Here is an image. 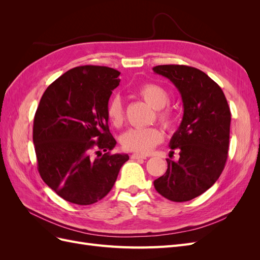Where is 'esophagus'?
<instances>
[{
    "instance_id": "esophagus-1",
    "label": "esophagus",
    "mask_w": 260,
    "mask_h": 260,
    "mask_svg": "<svg viewBox=\"0 0 260 260\" xmlns=\"http://www.w3.org/2000/svg\"><path fill=\"white\" fill-rule=\"evenodd\" d=\"M131 158L132 159H146V156L141 155V154H132Z\"/></svg>"
}]
</instances>
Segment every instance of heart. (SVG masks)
I'll return each mask as SVG.
<instances>
[{"instance_id": "b5f03b06", "label": "heart", "mask_w": 260, "mask_h": 260, "mask_svg": "<svg viewBox=\"0 0 260 260\" xmlns=\"http://www.w3.org/2000/svg\"><path fill=\"white\" fill-rule=\"evenodd\" d=\"M138 94L147 104L157 109L156 116L165 127L169 128L170 125H172L174 116H172L170 111L164 108L169 103L170 96L168 92L162 86L156 83H144L138 88ZM106 113L109 121L116 125V127H119L123 122V103L121 98L118 94H115L109 100ZM162 140V132L158 128L149 127L144 129H130L122 135L121 145L125 151L147 154L156 145L161 143Z\"/></svg>"}]
</instances>
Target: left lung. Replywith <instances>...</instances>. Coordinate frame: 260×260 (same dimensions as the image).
<instances>
[{"label": "left lung", "mask_w": 260, "mask_h": 260, "mask_svg": "<svg viewBox=\"0 0 260 260\" xmlns=\"http://www.w3.org/2000/svg\"><path fill=\"white\" fill-rule=\"evenodd\" d=\"M153 70L175 84L184 108L169 143L180 158L166 159V174L154 181V186L169 201L187 202L206 192L221 175L229 149L231 112L221 88L202 70L184 65H159Z\"/></svg>", "instance_id": "obj_1"}]
</instances>
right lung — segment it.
Listing matches in <instances>:
<instances>
[{"instance_id":"right-lung-1","label":"right lung","mask_w":260,"mask_h":260,"mask_svg":"<svg viewBox=\"0 0 260 260\" xmlns=\"http://www.w3.org/2000/svg\"><path fill=\"white\" fill-rule=\"evenodd\" d=\"M119 75L105 66L76 67L50 84L40 100L32 137L38 170L67 202L91 205L105 198L129 159L128 154H111L117 142L106 109Z\"/></svg>"}]
</instances>
